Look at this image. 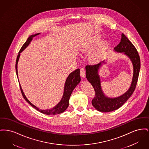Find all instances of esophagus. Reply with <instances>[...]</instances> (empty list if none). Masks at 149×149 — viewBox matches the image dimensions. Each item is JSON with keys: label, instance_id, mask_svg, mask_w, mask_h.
<instances>
[{"label": "esophagus", "instance_id": "esophagus-1", "mask_svg": "<svg viewBox=\"0 0 149 149\" xmlns=\"http://www.w3.org/2000/svg\"><path fill=\"white\" fill-rule=\"evenodd\" d=\"M80 76L81 78H84L85 77V70L84 68H81L80 69Z\"/></svg>", "mask_w": 149, "mask_h": 149}]
</instances>
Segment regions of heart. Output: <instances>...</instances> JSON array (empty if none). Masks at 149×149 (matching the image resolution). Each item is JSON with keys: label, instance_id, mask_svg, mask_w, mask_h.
I'll use <instances>...</instances> for the list:
<instances>
[{"label": "heart", "instance_id": "1", "mask_svg": "<svg viewBox=\"0 0 149 149\" xmlns=\"http://www.w3.org/2000/svg\"><path fill=\"white\" fill-rule=\"evenodd\" d=\"M101 38L102 37L100 35H97L94 36L90 41L81 46L79 49V51L82 54H84L92 51L99 45L101 41ZM110 45L111 42L109 41L106 40L103 41L100 44L99 48H98L91 55V59L93 62H99L103 56L105 51L109 47Z\"/></svg>", "mask_w": 149, "mask_h": 149}]
</instances>
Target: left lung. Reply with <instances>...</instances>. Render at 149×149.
I'll use <instances>...</instances> for the list:
<instances>
[{
	"label": "left lung",
	"mask_w": 149,
	"mask_h": 149,
	"mask_svg": "<svg viewBox=\"0 0 149 149\" xmlns=\"http://www.w3.org/2000/svg\"><path fill=\"white\" fill-rule=\"evenodd\" d=\"M114 51L122 53L130 59L133 65V77L131 86L126 92L116 98L107 97L103 92L99 70L103 64H106L103 61L94 65H87L85 67L86 78L91 83L95 91V97L92 100L93 106L97 111L102 112H108L115 111L120 108L131 96L135 91L137 83L140 69V59L136 49L127 37L122 33L120 43L114 47Z\"/></svg>",
	"instance_id": "1"
}]
</instances>
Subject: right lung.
Wrapping results in <instances>:
<instances>
[{"mask_svg":"<svg viewBox=\"0 0 149 149\" xmlns=\"http://www.w3.org/2000/svg\"><path fill=\"white\" fill-rule=\"evenodd\" d=\"M39 34H40V33H36L35 35H32L30 36L28 38L27 40L26 41V42L23 44V45L22 46L21 50L19 51V53H18V55L17 57L16 64H15V70H16V74H17V77H18L17 65H18L19 57L21 55L20 54L29 46L30 42H31V41L33 40V38L34 37H35L36 36L38 35ZM80 80H81V78L80 77V69H78L75 70V71L71 72L69 75V76L68 77V78L66 80L65 85H64L63 95V97L61 99V100L60 101V102L57 104L56 106L53 107L52 108L50 109H45V110L40 109L38 107L35 106L34 104L31 103V102L26 98L25 94H24L23 91L22 89L20 83H19V86H20V88H21V91L22 94L23 98L31 106L33 107L34 108H35L36 110H37L38 111L42 113L47 114V115H51V114L61 113L64 112V111L67 109V108L69 106V99H70L71 93L72 92L73 90L75 89V88L80 83Z\"/></svg>","mask_w":149,"mask_h":149,"instance_id":"add662e5","label":"right lung"}]
</instances>
